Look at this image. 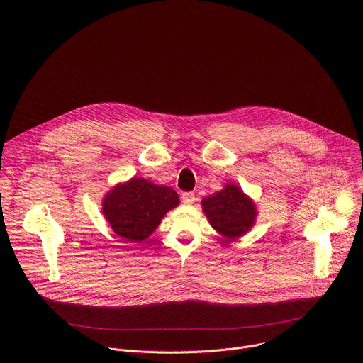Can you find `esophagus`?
Instances as JSON below:
<instances>
[{
  "label": "esophagus",
  "mask_w": 363,
  "mask_h": 363,
  "mask_svg": "<svg viewBox=\"0 0 363 363\" xmlns=\"http://www.w3.org/2000/svg\"><path fill=\"white\" fill-rule=\"evenodd\" d=\"M181 198H182V202H184L185 205H192V203L196 201V196H195V194H192V192H184Z\"/></svg>",
  "instance_id": "esophagus-1"
}]
</instances>
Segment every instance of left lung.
<instances>
[{"label": "left lung", "mask_w": 363, "mask_h": 363, "mask_svg": "<svg viewBox=\"0 0 363 363\" xmlns=\"http://www.w3.org/2000/svg\"><path fill=\"white\" fill-rule=\"evenodd\" d=\"M201 205L211 227L225 241H234L247 234L255 224L258 214L255 202L233 182L225 184L221 191L202 198Z\"/></svg>", "instance_id": "left-lung-1"}]
</instances>
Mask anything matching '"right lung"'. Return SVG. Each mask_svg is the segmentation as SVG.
<instances>
[{
  "instance_id": "1",
  "label": "right lung",
  "mask_w": 363,
  "mask_h": 363,
  "mask_svg": "<svg viewBox=\"0 0 363 363\" xmlns=\"http://www.w3.org/2000/svg\"><path fill=\"white\" fill-rule=\"evenodd\" d=\"M179 205L178 194L143 178L116 184L101 201L112 230L128 242H140L158 228L167 213Z\"/></svg>"
}]
</instances>
